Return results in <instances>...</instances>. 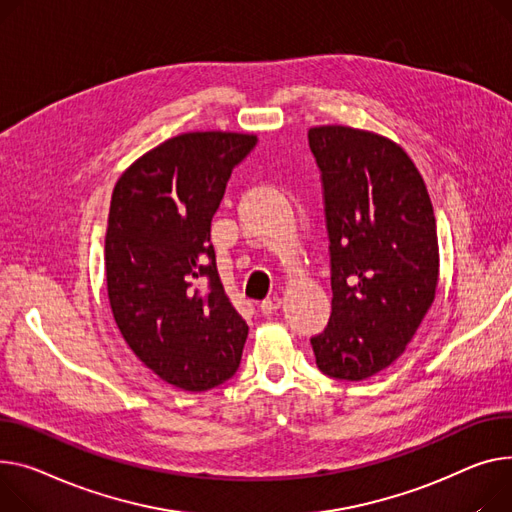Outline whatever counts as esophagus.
<instances>
[{
	"mask_svg": "<svg viewBox=\"0 0 512 512\" xmlns=\"http://www.w3.org/2000/svg\"><path fill=\"white\" fill-rule=\"evenodd\" d=\"M280 304H282V298L280 296H267L261 304H259V309H261V313L265 315V317H269V315H274L278 309H280Z\"/></svg>",
	"mask_w": 512,
	"mask_h": 512,
	"instance_id": "1",
	"label": "esophagus"
}]
</instances>
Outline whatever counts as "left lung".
Returning <instances> with one entry per match:
<instances>
[{
    "mask_svg": "<svg viewBox=\"0 0 512 512\" xmlns=\"http://www.w3.org/2000/svg\"><path fill=\"white\" fill-rule=\"evenodd\" d=\"M321 170L331 317L311 337L317 366L362 381L412 342L438 284L436 220L424 179L395 142L344 125L309 129Z\"/></svg>",
    "mask_w": 512,
    "mask_h": 512,
    "instance_id": "1",
    "label": "left lung"
}]
</instances>
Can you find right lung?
<instances>
[{
	"label": "right lung",
	"mask_w": 512,
	"mask_h": 512,
	"mask_svg": "<svg viewBox=\"0 0 512 512\" xmlns=\"http://www.w3.org/2000/svg\"><path fill=\"white\" fill-rule=\"evenodd\" d=\"M255 144L249 133H181L113 189L105 269L115 323L133 354L183 391L218 387L241 364L249 325L222 288L210 228Z\"/></svg>",
	"instance_id": "obj_1"
}]
</instances>
